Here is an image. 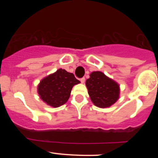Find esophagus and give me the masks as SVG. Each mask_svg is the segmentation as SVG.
Returning a JSON list of instances; mask_svg holds the SVG:
<instances>
[{"label":"esophagus","mask_w":158,"mask_h":158,"mask_svg":"<svg viewBox=\"0 0 158 158\" xmlns=\"http://www.w3.org/2000/svg\"><path fill=\"white\" fill-rule=\"evenodd\" d=\"M80 81H81V83H84V82H85V77L81 78V79H80Z\"/></svg>","instance_id":"1"}]
</instances>
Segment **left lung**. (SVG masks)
I'll return each instance as SVG.
<instances>
[{
    "mask_svg": "<svg viewBox=\"0 0 158 158\" xmlns=\"http://www.w3.org/2000/svg\"><path fill=\"white\" fill-rule=\"evenodd\" d=\"M85 85L92 102L99 108H108L118 100L119 85L102 72H92Z\"/></svg>",
    "mask_w": 158,
    "mask_h": 158,
    "instance_id": "8db88e82",
    "label": "left lung"
}]
</instances>
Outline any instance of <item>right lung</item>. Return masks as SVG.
I'll use <instances>...</instances> for the list:
<instances>
[{
  "instance_id": "right-lung-1",
  "label": "right lung",
  "mask_w": 158,
  "mask_h": 158,
  "mask_svg": "<svg viewBox=\"0 0 158 158\" xmlns=\"http://www.w3.org/2000/svg\"><path fill=\"white\" fill-rule=\"evenodd\" d=\"M79 83L73 73L60 68L40 81L38 93L48 106L57 108L67 102L73 87Z\"/></svg>"
}]
</instances>
